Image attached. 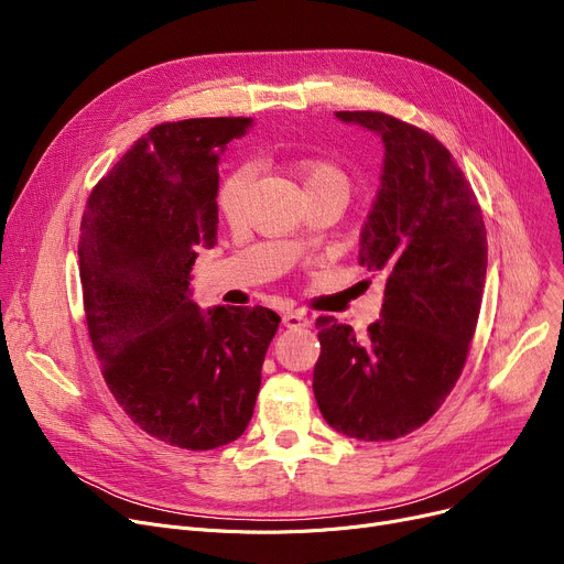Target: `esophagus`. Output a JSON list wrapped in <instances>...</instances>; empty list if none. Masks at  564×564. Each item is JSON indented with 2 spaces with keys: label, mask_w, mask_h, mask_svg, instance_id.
I'll return each instance as SVG.
<instances>
[{
  "label": "esophagus",
  "mask_w": 564,
  "mask_h": 564,
  "mask_svg": "<svg viewBox=\"0 0 564 564\" xmlns=\"http://www.w3.org/2000/svg\"><path fill=\"white\" fill-rule=\"evenodd\" d=\"M283 324L288 329H306L311 327V317L302 311H290L283 315Z\"/></svg>",
  "instance_id": "1"
}]
</instances>
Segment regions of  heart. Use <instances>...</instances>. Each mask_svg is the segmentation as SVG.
Masks as SVG:
<instances>
[{
	"instance_id": "1",
	"label": "heart",
	"mask_w": 564,
	"mask_h": 564,
	"mask_svg": "<svg viewBox=\"0 0 564 564\" xmlns=\"http://www.w3.org/2000/svg\"><path fill=\"white\" fill-rule=\"evenodd\" d=\"M294 175L300 177L304 192L317 189V187H338L347 194V177L345 173L329 164V162H313V160H302L292 164ZM249 181H251V171L249 169H237L235 173H230L226 177V183L221 185L219 192V213L226 221L235 224L242 215L245 207V196L249 189Z\"/></svg>"
}]
</instances>
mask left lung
Listing matches in <instances>:
<instances>
[{"mask_svg": "<svg viewBox=\"0 0 564 564\" xmlns=\"http://www.w3.org/2000/svg\"><path fill=\"white\" fill-rule=\"evenodd\" d=\"M383 143L381 185L361 228L359 264L383 276L364 340L317 317V406L336 432L391 441L427 423L455 387L487 276L482 210L446 145L381 111H336Z\"/></svg>", "mask_w": 564, "mask_h": 564, "instance_id": "obj_1", "label": "left lung"}]
</instances>
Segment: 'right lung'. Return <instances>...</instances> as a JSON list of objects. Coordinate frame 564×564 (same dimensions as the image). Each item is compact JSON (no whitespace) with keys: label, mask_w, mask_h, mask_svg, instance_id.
<instances>
[{"label":"right lung","mask_w":564,"mask_h":564,"mask_svg":"<svg viewBox=\"0 0 564 564\" xmlns=\"http://www.w3.org/2000/svg\"><path fill=\"white\" fill-rule=\"evenodd\" d=\"M251 118H187L137 139L88 196L84 311L116 402L151 436L213 451L242 436L281 317L192 300L196 251L215 247L217 164Z\"/></svg>","instance_id":"right-lung-1"}]
</instances>
